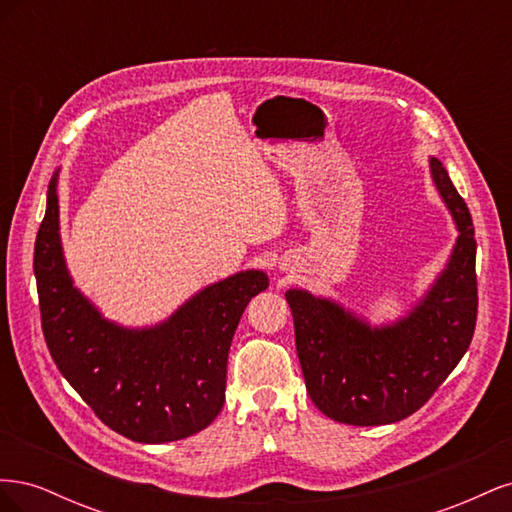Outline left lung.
Masks as SVG:
<instances>
[{
    "label": "left lung",
    "instance_id": "8db88e82",
    "mask_svg": "<svg viewBox=\"0 0 512 512\" xmlns=\"http://www.w3.org/2000/svg\"><path fill=\"white\" fill-rule=\"evenodd\" d=\"M429 166L459 239L444 273L408 318L369 329L327 299L286 292L307 393L337 423L404 421L427 404L470 348L478 312L472 215L442 162L431 158Z\"/></svg>",
    "mask_w": 512,
    "mask_h": 512
}]
</instances>
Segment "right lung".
Segmentation results:
<instances>
[{
	"label": "right lung",
	"mask_w": 512,
	"mask_h": 512,
	"mask_svg": "<svg viewBox=\"0 0 512 512\" xmlns=\"http://www.w3.org/2000/svg\"><path fill=\"white\" fill-rule=\"evenodd\" d=\"M46 196L34 273L44 342L61 376L104 425L134 442H173L211 425L224 406L232 335L247 303L267 290V275L237 273L200 290L160 327L121 329L72 286L55 177Z\"/></svg>",
	"instance_id": "right-lung-1"
}]
</instances>
